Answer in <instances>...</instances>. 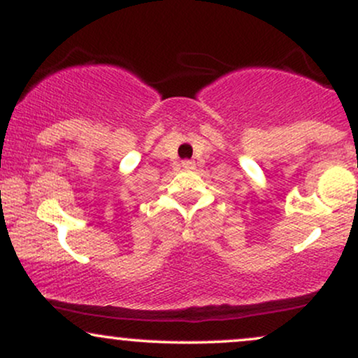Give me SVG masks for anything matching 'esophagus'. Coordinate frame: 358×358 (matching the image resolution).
I'll return each instance as SVG.
<instances>
[{
  "instance_id": "1",
  "label": "esophagus",
  "mask_w": 358,
  "mask_h": 358,
  "mask_svg": "<svg viewBox=\"0 0 358 358\" xmlns=\"http://www.w3.org/2000/svg\"><path fill=\"white\" fill-rule=\"evenodd\" d=\"M182 166L183 168H192L193 163L190 162V159H185V162H182Z\"/></svg>"
}]
</instances>
